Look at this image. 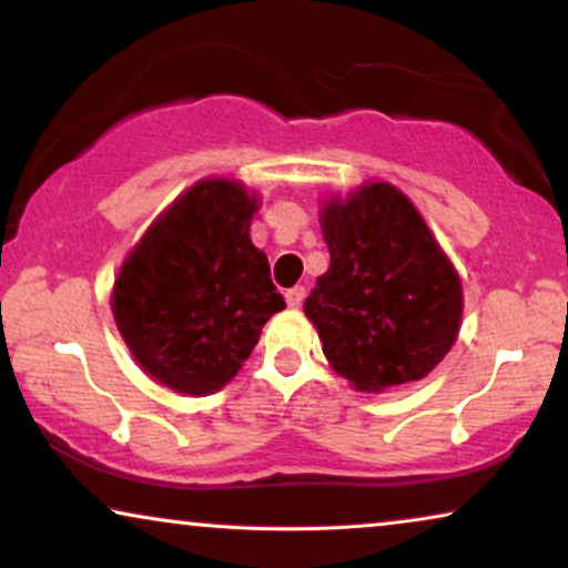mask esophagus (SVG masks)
<instances>
[{"label": "esophagus", "instance_id": "34e87169", "mask_svg": "<svg viewBox=\"0 0 568 568\" xmlns=\"http://www.w3.org/2000/svg\"><path fill=\"white\" fill-rule=\"evenodd\" d=\"M284 300L290 307H300L302 300H305V286H292V290H286Z\"/></svg>", "mask_w": 568, "mask_h": 568}]
</instances>
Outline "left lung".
<instances>
[{"label":"left lung","mask_w":568,"mask_h":568,"mask_svg":"<svg viewBox=\"0 0 568 568\" xmlns=\"http://www.w3.org/2000/svg\"><path fill=\"white\" fill-rule=\"evenodd\" d=\"M331 268L305 300L323 352L356 390L416 383L453 348L460 278L416 206L369 183L321 216Z\"/></svg>","instance_id":"obj_1"}]
</instances>
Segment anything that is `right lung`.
<instances>
[{
    "instance_id": "add662e5",
    "label": "right lung",
    "mask_w": 568,
    "mask_h": 568,
    "mask_svg": "<svg viewBox=\"0 0 568 568\" xmlns=\"http://www.w3.org/2000/svg\"><path fill=\"white\" fill-rule=\"evenodd\" d=\"M255 196L212 178L183 193L142 237L113 286V315L134 359L170 390L227 385L286 307L251 243Z\"/></svg>"
}]
</instances>
